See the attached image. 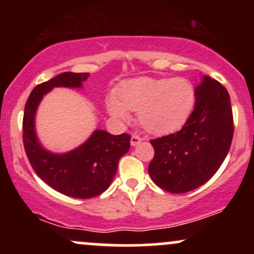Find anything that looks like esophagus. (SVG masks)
<instances>
[{
    "label": "esophagus",
    "instance_id": "esophagus-1",
    "mask_svg": "<svg viewBox=\"0 0 254 254\" xmlns=\"http://www.w3.org/2000/svg\"><path fill=\"white\" fill-rule=\"evenodd\" d=\"M141 141H142L141 137L137 136V135H132V137H131L130 143H131V145H132V147H135V145H137V144L141 143Z\"/></svg>",
    "mask_w": 254,
    "mask_h": 254
}]
</instances>
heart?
<instances>
[{
    "label": "heart",
    "mask_w": 254,
    "mask_h": 254,
    "mask_svg": "<svg viewBox=\"0 0 254 254\" xmlns=\"http://www.w3.org/2000/svg\"><path fill=\"white\" fill-rule=\"evenodd\" d=\"M196 95L186 78L138 77L125 82L117 98L111 97L106 107L118 123L130 121L129 111L137 112L138 122L148 132L161 135L185 124L193 110Z\"/></svg>",
    "instance_id": "1"
}]
</instances>
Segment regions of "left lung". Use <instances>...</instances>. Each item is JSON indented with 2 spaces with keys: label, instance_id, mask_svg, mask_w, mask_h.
Here are the masks:
<instances>
[{
  "label": "left lung",
  "instance_id": "left-lung-1",
  "mask_svg": "<svg viewBox=\"0 0 254 254\" xmlns=\"http://www.w3.org/2000/svg\"><path fill=\"white\" fill-rule=\"evenodd\" d=\"M194 95L193 112L182 130L150 141L155 154L148 167L149 176L171 193H185L208 182L232 144L234 125L227 89L203 76Z\"/></svg>",
  "mask_w": 254,
  "mask_h": 254
}]
</instances>
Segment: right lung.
Masks as SVG:
<instances>
[{
  "label": "right lung",
  "instance_id": "obj_1",
  "mask_svg": "<svg viewBox=\"0 0 254 254\" xmlns=\"http://www.w3.org/2000/svg\"><path fill=\"white\" fill-rule=\"evenodd\" d=\"M88 72H62L38 84L25 105L22 138L26 155L38 177L65 196L87 199L103 193L112 183L119 159L130 149V135L95 130L84 143L57 154L43 147L36 132V112L43 97L56 87L82 88Z\"/></svg>",
  "mask_w": 254,
  "mask_h": 254
}]
</instances>
